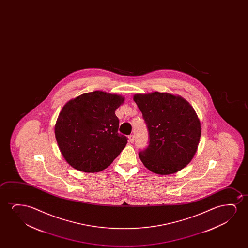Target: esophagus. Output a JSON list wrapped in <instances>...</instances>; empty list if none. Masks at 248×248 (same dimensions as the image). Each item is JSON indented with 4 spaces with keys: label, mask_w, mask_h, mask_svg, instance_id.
Returning <instances> with one entry per match:
<instances>
[{
    "label": "esophagus",
    "mask_w": 248,
    "mask_h": 248,
    "mask_svg": "<svg viewBox=\"0 0 248 248\" xmlns=\"http://www.w3.org/2000/svg\"><path fill=\"white\" fill-rule=\"evenodd\" d=\"M129 141L130 143L134 142V136H133V135H130V136H129Z\"/></svg>",
    "instance_id": "esophagus-1"
}]
</instances>
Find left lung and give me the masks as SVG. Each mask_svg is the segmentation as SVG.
Listing matches in <instances>:
<instances>
[{"mask_svg":"<svg viewBox=\"0 0 248 248\" xmlns=\"http://www.w3.org/2000/svg\"><path fill=\"white\" fill-rule=\"evenodd\" d=\"M133 99L149 131V146L139 153L144 166L161 175L184 169L197 153L202 133L193 107L167 92L136 94Z\"/></svg>","mask_w":248,"mask_h":248,"instance_id":"8db88e82","label":"left lung"}]
</instances>
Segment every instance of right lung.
<instances>
[{"label":"right lung","mask_w":248,"mask_h":248,"mask_svg":"<svg viewBox=\"0 0 248 248\" xmlns=\"http://www.w3.org/2000/svg\"><path fill=\"white\" fill-rule=\"evenodd\" d=\"M124 97L101 91L69 100L59 112L55 136L62 155L75 170L97 173L113 162L127 144L118 133L116 109Z\"/></svg>","instance_id":"right-lung-1"}]
</instances>
